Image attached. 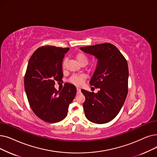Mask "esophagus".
<instances>
[{"label":"esophagus","instance_id":"obj_1","mask_svg":"<svg viewBox=\"0 0 157 157\" xmlns=\"http://www.w3.org/2000/svg\"><path fill=\"white\" fill-rule=\"evenodd\" d=\"M81 92V89L79 88H77V94H79Z\"/></svg>","mask_w":157,"mask_h":157}]
</instances>
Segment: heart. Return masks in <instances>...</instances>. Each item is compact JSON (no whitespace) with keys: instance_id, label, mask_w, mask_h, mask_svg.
<instances>
[{"instance_id":"b5f03b06","label":"heart","mask_w":157,"mask_h":157,"mask_svg":"<svg viewBox=\"0 0 157 157\" xmlns=\"http://www.w3.org/2000/svg\"><path fill=\"white\" fill-rule=\"evenodd\" d=\"M76 58L80 65H82V64L86 65L88 62V58L85 55V54H83L82 52L77 53L76 54ZM65 63H66V61L64 60L63 62V64H62L63 68H65ZM85 79V76H84V75H82V74L74 75V76H73L71 78L70 82L71 83L76 85H80L81 83H82L83 81Z\"/></svg>"}]
</instances>
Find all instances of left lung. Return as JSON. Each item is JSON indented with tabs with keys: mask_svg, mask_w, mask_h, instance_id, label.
I'll return each instance as SVG.
<instances>
[{
	"mask_svg": "<svg viewBox=\"0 0 157 157\" xmlns=\"http://www.w3.org/2000/svg\"><path fill=\"white\" fill-rule=\"evenodd\" d=\"M80 49L98 59L90 84L99 88V91L95 94L81 90L85 96L83 105L85 117L94 123H106L117 116L127 96V61L117 47L110 43L82 47Z\"/></svg>",
	"mask_w": 157,
	"mask_h": 157,
	"instance_id": "left-lung-1",
	"label": "left lung"
}]
</instances>
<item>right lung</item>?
Returning <instances> with one entry per match:
<instances>
[{
  "mask_svg": "<svg viewBox=\"0 0 157 157\" xmlns=\"http://www.w3.org/2000/svg\"><path fill=\"white\" fill-rule=\"evenodd\" d=\"M69 48L46 45L39 47L30 58L24 77L29 105L38 117L54 123L64 119L76 94V88L67 83L59 91L55 81L63 76L62 62Z\"/></svg>",
  "mask_w": 157,
  "mask_h": 157,
  "instance_id": "right-lung-1",
  "label": "right lung"
}]
</instances>
